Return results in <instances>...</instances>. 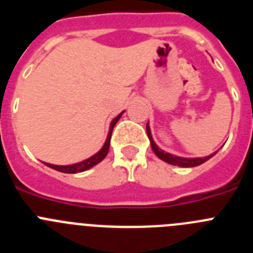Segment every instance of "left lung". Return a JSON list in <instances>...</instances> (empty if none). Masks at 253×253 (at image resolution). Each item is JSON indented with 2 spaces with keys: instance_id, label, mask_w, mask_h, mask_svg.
I'll return each mask as SVG.
<instances>
[{
  "instance_id": "1",
  "label": "left lung",
  "mask_w": 253,
  "mask_h": 253,
  "mask_svg": "<svg viewBox=\"0 0 253 253\" xmlns=\"http://www.w3.org/2000/svg\"><path fill=\"white\" fill-rule=\"evenodd\" d=\"M147 134H148V138L149 140H151V144H152V149H153L154 153L157 154L158 158H161V160L165 161V162L169 163V165H175V166H180V167H195V166H199V165H202V163H204L205 161L209 160L211 156H214V154H211V156H209V157H204V158H182V157H177V156H172V154L163 152L162 149H160L157 146H156V143H154L153 139H152L151 130H149L148 124H147Z\"/></svg>"
}]
</instances>
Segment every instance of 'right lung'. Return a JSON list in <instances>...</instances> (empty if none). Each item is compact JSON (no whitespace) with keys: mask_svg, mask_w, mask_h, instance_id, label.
I'll return each mask as SVG.
<instances>
[{"mask_svg":"<svg viewBox=\"0 0 253 253\" xmlns=\"http://www.w3.org/2000/svg\"><path fill=\"white\" fill-rule=\"evenodd\" d=\"M122 114H119V115L116 116L115 119L111 122L110 130H109V135H107L106 142H105V144H104V147L101 148V151L97 152L95 156H92V157L88 158V160H86V161H82V162H80V163H76V165H69V166H57V165H50V163H45L46 166L50 167V169H57V171L64 172V173H77V172L86 171V169H91V167H93L95 165H97L99 162H101V161L104 160L105 157H106L107 152H109V147H110V139H111V133H113L114 126H115V124L118 123V120L120 119Z\"/></svg>","mask_w":253,"mask_h":253,"instance_id":"obj_1","label":"right lung"}]
</instances>
